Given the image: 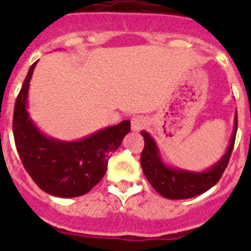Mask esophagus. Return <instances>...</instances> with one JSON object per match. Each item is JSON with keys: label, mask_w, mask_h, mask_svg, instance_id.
<instances>
[{"label": "esophagus", "mask_w": 251, "mask_h": 251, "mask_svg": "<svg viewBox=\"0 0 251 251\" xmlns=\"http://www.w3.org/2000/svg\"><path fill=\"white\" fill-rule=\"evenodd\" d=\"M147 119L143 118V117H136V118H133L132 122H130V127H132L133 132H139L141 129L147 127Z\"/></svg>", "instance_id": "34e87169"}]
</instances>
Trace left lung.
<instances>
[{
	"instance_id": "left-lung-1",
	"label": "left lung",
	"mask_w": 251,
	"mask_h": 251,
	"mask_svg": "<svg viewBox=\"0 0 251 251\" xmlns=\"http://www.w3.org/2000/svg\"><path fill=\"white\" fill-rule=\"evenodd\" d=\"M236 129H238V112L235 113L234 130L224 156L211 167L200 172L167 165L162 159L156 141L151 137L150 133L142 130L141 134L145 139V148L141 154L143 174L147 177L148 182L152 185V187L166 199L182 200V199L199 196L216 185L217 181L223 176L234 148Z\"/></svg>"
}]
</instances>
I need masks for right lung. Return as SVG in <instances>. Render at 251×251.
Here are the masks:
<instances>
[{
  "label": "right lung",
  "instance_id": "1",
  "mask_svg": "<svg viewBox=\"0 0 251 251\" xmlns=\"http://www.w3.org/2000/svg\"><path fill=\"white\" fill-rule=\"evenodd\" d=\"M31 65L13 110V137L22 165L43 191L56 197L89 192L106 172L108 159L130 132V122L99 129L77 141H61L40 130L27 110Z\"/></svg>",
  "mask_w": 251,
  "mask_h": 251
}]
</instances>
